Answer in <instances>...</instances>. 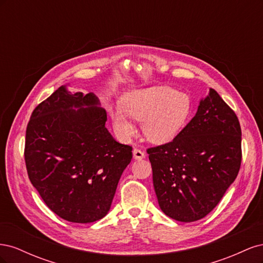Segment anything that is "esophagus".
<instances>
[{
  "instance_id": "esophagus-1",
  "label": "esophagus",
  "mask_w": 263,
  "mask_h": 263,
  "mask_svg": "<svg viewBox=\"0 0 263 263\" xmlns=\"http://www.w3.org/2000/svg\"><path fill=\"white\" fill-rule=\"evenodd\" d=\"M133 156H134V159H136V160H141V159L145 158V153L144 151H141L140 149H134Z\"/></svg>"
}]
</instances>
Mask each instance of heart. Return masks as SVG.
<instances>
[{
    "label": "heart",
    "mask_w": 263,
    "mask_h": 263,
    "mask_svg": "<svg viewBox=\"0 0 263 263\" xmlns=\"http://www.w3.org/2000/svg\"><path fill=\"white\" fill-rule=\"evenodd\" d=\"M193 103L186 93L169 86H151L124 95L122 108L110 110L115 130L123 139L136 132L128 119L142 123L145 137L154 144H166L184 128L192 114Z\"/></svg>",
    "instance_id": "obj_1"
}]
</instances>
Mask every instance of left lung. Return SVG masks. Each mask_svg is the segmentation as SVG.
<instances>
[{
    "label": "left lung",
    "mask_w": 263,
    "mask_h": 263,
    "mask_svg": "<svg viewBox=\"0 0 263 263\" xmlns=\"http://www.w3.org/2000/svg\"><path fill=\"white\" fill-rule=\"evenodd\" d=\"M161 211L184 222L205 217L237 178L241 129L234 110L214 89L172 141L147 150Z\"/></svg>",
    "instance_id": "left-lung-1"
}]
</instances>
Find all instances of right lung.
<instances>
[{
	"label": "right lung",
	"mask_w": 263,
	"mask_h": 263,
	"mask_svg": "<svg viewBox=\"0 0 263 263\" xmlns=\"http://www.w3.org/2000/svg\"><path fill=\"white\" fill-rule=\"evenodd\" d=\"M105 109L93 93L60 86L37 105L26 128L25 163L46 205L72 222H93L108 213L133 148L105 127Z\"/></svg>",
	"instance_id": "1"
}]
</instances>
